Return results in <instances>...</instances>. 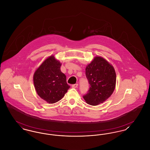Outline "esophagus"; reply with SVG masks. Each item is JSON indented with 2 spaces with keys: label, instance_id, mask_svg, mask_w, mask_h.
I'll return each instance as SVG.
<instances>
[{
  "label": "esophagus",
  "instance_id": "1",
  "mask_svg": "<svg viewBox=\"0 0 150 150\" xmlns=\"http://www.w3.org/2000/svg\"><path fill=\"white\" fill-rule=\"evenodd\" d=\"M78 86V84H75L72 85V87L74 88H77Z\"/></svg>",
  "mask_w": 150,
  "mask_h": 150
}]
</instances>
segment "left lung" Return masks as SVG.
Segmentation results:
<instances>
[{
    "label": "left lung",
    "mask_w": 150,
    "mask_h": 150,
    "mask_svg": "<svg viewBox=\"0 0 150 150\" xmlns=\"http://www.w3.org/2000/svg\"><path fill=\"white\" fill-rule=\"evenodd\" d=\"M86 75L90 84L88 93L83 96L91 105L103 103L115 91L116 74L115 68L103 57L96 56L86 67Z\"/></svg>",
    "instance_id": "8db88e82"
}]
</instances>
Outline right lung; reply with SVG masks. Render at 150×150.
Returning a JSON list of instances; mask_svg holds the SVG:
<instances>
[{
    "label": "right lung",
    "mask_w": 150,
    "mask_h": 150,
    "mask_svg": "<svg viewBox=\"0 0 150 150\" xmlns=\"http://www.w3.org/2000/svg\"><path fill=\"white\" fill-rule=\"evenodd\" d=\"M62 63L52 55L35 70L33 83L37 95L49 104H54L64 97L70 88L66 76L61 71Z\"/></svg>",
    "instance_id": "right-lung-1"
}]
</instances>
